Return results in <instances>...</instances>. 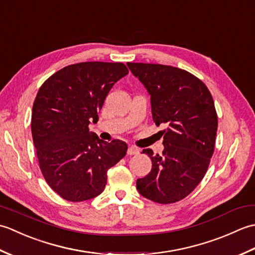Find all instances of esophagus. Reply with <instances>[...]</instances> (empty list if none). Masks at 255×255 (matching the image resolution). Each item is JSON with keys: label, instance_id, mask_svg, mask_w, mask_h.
I'll return each instance as SVG.
<instances>
[{"label": "esophagus", "instance_id": "esophagus-1", "mask_svg": "<svg viewBox=\"0 0 255 255\" xmlns=\"http://www.w3.org/2000/svg\"><path fill=\"white\" fill-rule=\"evenodd\" d=\"M139 153V149L136 147H129L127 150V154L128 155H134Z\"/></svg>", "mask_w": 255, "mask_h": 255}]
</instances>
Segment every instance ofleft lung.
Returning a JSON list of instances; mask_svg holds the SVG:
<instances>
[{"mask_svg": "<svg viewBox=\"0 0 255 255\" xmlns=\"http://www.w3.org/2000/svg\"><path fill=\"white\" fill-rule=\"evenodd\" d=\"M151 95L152 118L161 130L164 150L153 154L147 176L137 180L143 197L173 204L191 194L208 170L216 142L218 117L213 96L202 80L180 68L155 63L127 62Z\"/></svg>", "mask_w": 255, "mask_h": 255, "instance_id": "8db88e82", "label": "left lung"}]
</instances>
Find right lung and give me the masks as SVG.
I'll list each match as a JSON object with an SVG mask.
<instances>
[{"instance_id": "right-lung-1", "label": "right lung", "mask_w": 255, "mask_h": 255, "mask_svg": "<svg viewBox=\"0 0 255 255\" xmlns=\"http://www.w3.org/2000/svg\"><path fill=\"white\" fill-rule=\"evenodd\" d=\"M122 62L70 64L48 78L36 95L31 134L46 182L69 202L104 191L107 171L127 152L121 140L103 141L90 131L113 85L128 74Z\"/></svg>"}]
</instances>
